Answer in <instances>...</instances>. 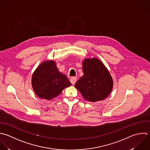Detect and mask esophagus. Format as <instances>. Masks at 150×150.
<instances>
[{
	"label": "esophagus",
	"instance_id": "esophagus-1",
	"mask_svg": "<svg viewBox=\"0 0 150 150\" xmlns=\"http://www.w3.org/2000/svg\"><path fill=\"white\" fill-rule=\"evenodd\" d=\"M76 80H77L76 77L74 76V77H72V78L70 79V82H71V83H72V85H75V83L76 82Z\"/></svg>",
	"mask_w": 150,
	"mask_h": 150
}]
</instances>
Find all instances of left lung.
<instances>
[{"instance_id":"1","label":"left lung","mask_w":150,"mask_h":150,"mask_svg":"<svg viewBox=\"0 0 150 150\" xmlns=\"http://www.w3.org/2000/svg\"><path fill=\"white\" fill-rule=\"evenodd\" d=\"M83 75L75 86L85 99L95 102L106 98L111 92L113 82L103 63L98 59H85L83 62Z\"/></svg>"}]
</instances>
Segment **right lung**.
<instances>
[{"label": "right lung", "mask_w": 150, "mask_h": 150, "mask_svg": "<svg viewBox=\"0 0 150 150\" xmlns=\"http://www.w3.org/2000/svg\"><path fill=\"white\" fill-rule=\"evenodd\" d=\"M31 84L36 95L47 100L57 96L64 88L71 85L66 75L58 71L52 61L39 65L33 75Z\"/></svg>", "instance_id": "right-lung-1"}]
</instances>
